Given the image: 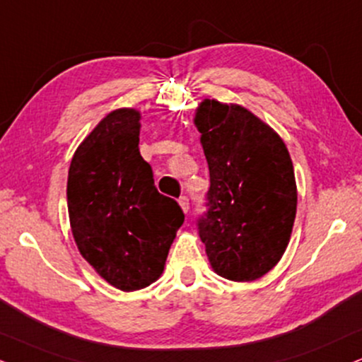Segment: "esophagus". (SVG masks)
Segmentation results:
<instances>
[{
  "mask_svg": "<svg viewBox=\"0 0 362 362\" xmlns=\"http://www.w3.org/2000/svg\"><path fill=\"white\" fill-rule=\"evenodd\" d=\"M177 202H180L181 208H182V211H185V213H188V209H189V199H188V196H186V194H182L181 198L177 199Z\"/></svg>",
  "mask_w": 362,
  "mask_h": 362,
  "instance_id": "esophagus-1",
  "label": "esophagus"
}]
</instances>
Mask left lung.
<instances>
[{
	"label": "left lung",
	"mask_w": 362,
	"mask_h": 362,
	"mask_svg": "<svg viewBox=\"0 0 362 362\" xmlns=\"http://www.w3.org/2000/svg\"><path fill=\"white\" fill-rule=\"evenodd\" d=\"M209 168L206 211L198 233L218 275L260 279L287 248L297 186L287 147L240 105L202 102L194 119Z\"/></svg>",
	"instance_id": "1"
}]
</instances>
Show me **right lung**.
Wrapping results in <instances>:
<instances>
[{
	"label": "right lung",
	"instance_id": "obj_1",
	"mask_svg": "<svg viewBox=\"0 0 362 362\" xmlns=\"http://www.w3.org/2000/svg\"><path fill=\"white\" fill-rule=\"evenodd\" d=\"M141 115L119 109L78 146L69 169L66 203L75 243L97 274L124 292L163 274L185 213L160 194L139 153Z\"/></svg>",
	"mask_w": 362,
	"mask_h": 362
}]
</instances>
